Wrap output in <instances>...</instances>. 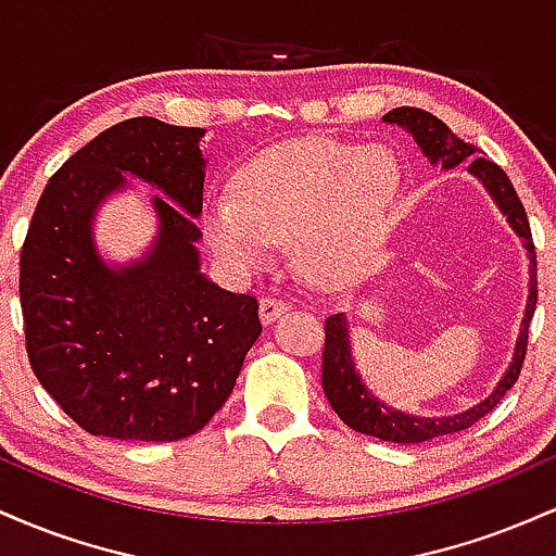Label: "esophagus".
Segmentation results:
<instances>
[{"mask_svg":"<svg viewBox=\"0 0 556 556\" xmlns=\"http://www.w3.org/2000/svg\"><path fill=\"white\" fill-rule=\"evenodd\" d=\"M287 311H290V305H287L285 300H277V298H261V303H258V316H261V324H264V327H269V324L277 321L279 316H285Z\"/></svg>","mask_w":556,"mask_h":556,"instance_id":"esophagus-1","label":"esophagus"}]
</instances>
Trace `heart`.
<instances>
[{
  "label": "heart",
  "mask_w": 556,
  "mask_h": 556,
  "mask_svg": "<svg viewBox=\"0 0 556 556\" xmlns=\"http://www.w3.org/2000/svg\"><path fill=\"white\" fill-rule=\"evenodd\" d=\"M400 164L381 146L305 138L266 151L235 175L232 198L203 208V238L232 277L271 264L290 238L292 261L321 287L361 282L387 253Z\"/></svg>",
  "instance_id": "b5f03b06"
}]
</instances>
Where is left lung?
<instances>
[{
    "mask_svg": "<svg viewBox=\"0 0 556 556\" xmlns=\"http://www.w3.org/2000/svg\"><path fill=\"white\" fill-rule=\"evenodd\" d=\"M381 123L397 125L407 136L418 143L420 154L429 159L431 167L455 169L463 162L468 164V175L476 177L481 182V188L486 190L494 206L500 208V214L507 219L509 229L518 235L522 248H526L528 256V300L526 311H522L518 340H515L513 358L509 366L504 368L494 389L489 392V397H483L476 405L465 407L460 413H450V416H413V413L400 410V407L387 405L384 400H379L371 389L363 381V374L358 371L353 358V340H350V321L348 314H334L327 318V344H324V368H321V384L327 392V400L331 410L342 418V424H348L350 429L366 437H376L381 442H394V444H418L429 442V439L444 437V433H455L473 426L478 418L486 416L489 410H494L496 402H500L507 389L518 381L522 361H526V348H528V327H531V318L535 311V298H539V282H535V248L531 238V225H528L526 208H522L518 193H515L513 182L504 172L496 167L489 159L478 156L473 143H465L463 138H457L455 132L446 127L442 119H437L433 114L416 110V106H397V110L387 112L381 117Z\"/></svg>",
    "mask_w": 556,
    "mask_h": 556,
    "instance_id": "obj_1",
    "label": "left lung"
}]
</instances>
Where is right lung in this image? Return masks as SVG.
Returning a JSON list of instances; mask_svg holds the SVG:
<instances>
[{
  "label": "right lung",
  "mask_w": 556,
  "mask_h": 556,
  "mask_svg": "<svg viewBox=\"0 0 556 556\" xmlns=\"http://www.w3.org/2000/svg\"><path fill=\"white\" fill-rule=\"evenodd\" d=\"M203 127L136 117L110 127L43 188L21 256L25 344L36 379L93 437L175 442L225 405L261 334L258 303L201 269ZM157 219L141 256L112 262L94 222L114 194Z\"/></svg>",
  "instance_id": "add662e5"
}]
</instances>
